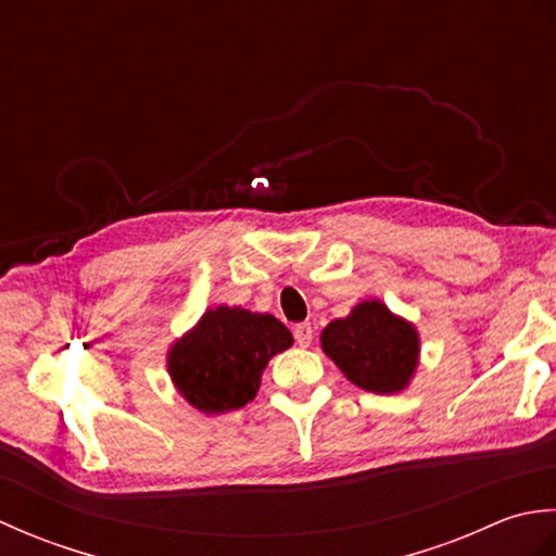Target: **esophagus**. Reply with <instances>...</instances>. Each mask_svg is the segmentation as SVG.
Listing matches in <instances>:
<instances>
[{
	"label": "esophagus",
	"instance_id": "34e87169",
	"mask_svg": "<svg viewBox=\"0 0 556 556\" xmlns=\"http://www.w3.org/2000/svg\"><path fill=\"white\" fill-rule=\"evenodd\" d=\"M293 339H296V344L299 346H311V341H313V327L308 325V323H301V325H296L293 327Z\"/></svg>",
	"mask_w": 556,
	"mask_h": 556
}]
</instances>
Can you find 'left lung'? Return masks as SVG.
I'll return each instance as SVG.
<instances>
[{"label":"left lung","mask_w":556,"mask_h":556,"mask_svg":"<svg viewBox=\"0 0 556 556\" xmlns=\"http://www.w3.org/2000/svg\"><path fill=\"white\" fill-rule=\"evenodd\" d=\"M323 351L356 387L372 394H396L418 368L416 327L382 301H363L346 317L323 329Z\"/></svg>","instance_id":"obj_1"}]
</instances>
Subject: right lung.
I'll use <instances>...</instances> for the list:
<instances>
[{"label": "right lung", "mask_w": 556, "mask_h": 556, "mask_svg": "<svg viewBox=\"0 0 556 556\" xmlns=\"http://www.w3.org/2000/svg\"><path fill=\"white\" fill-rule=\"evenodd\" d=\"M291 344V332L275 315L217 305L174 341L167 370L193 408L207 416L229 413L255 399L269 358Z\"/></svg>", "instance_id": "add662e5"}]
</instances>
